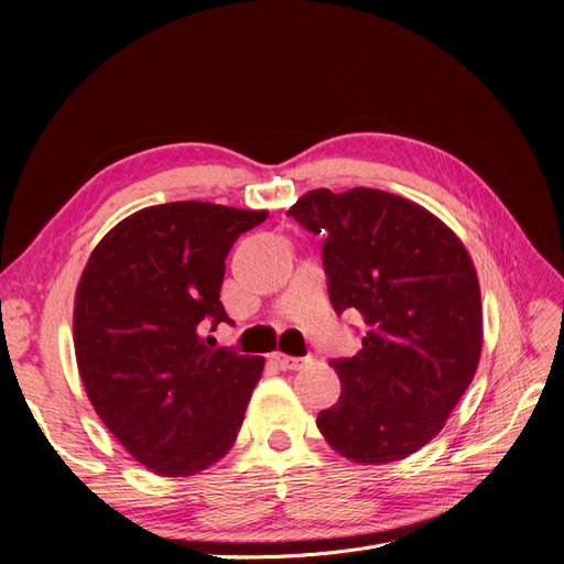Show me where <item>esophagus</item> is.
<instances>
[{
	"instance_id": "1",
	"label": "esophagus",
	"mask_w": 564,
	"mask_h": 564,
	"mask_svg": "<svg viewBox=\"0 0 564 564\" xmlns=\"http://www.w3.org/2000/svg\"><path fill=\"white\" fill-rule=\"evenodd\" d=\"M274 361L283 368V370H302L306 364H311V359H300V357H288V354L276 351Z\"/></svg>"
}]
</instances>
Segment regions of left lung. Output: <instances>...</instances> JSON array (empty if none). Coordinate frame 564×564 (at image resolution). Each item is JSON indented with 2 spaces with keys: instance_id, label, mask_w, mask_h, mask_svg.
Returning a JSON list of instances; mask_svg holds the SVG:
<instances>
[{
  "instance_id": "obj_1",
  "label": "left lung",
  "mask_w": 564,
  "mask_h": 564,
  "mask_svg": "<svg viewBox=\"0 0 564 564\" xmlns=\"http://www.w3.org/2000/svg\"><path fill=\"white\" fill-rule=\"evenodd\" d=\"M288 215L324 237L334 311L368 324L357 357L332 361L343 391L317 427L357 464L404 459L443 430L478 370L476 267L446 224L389 192L313 189Z\"/></svg>"
}]
</instances>
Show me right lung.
Masks as SVG:
<instances>
[{"label":"right lung","instance_id":"add662e5","mask_svg":"<svg viewBox=\"0 0 564 564\" xmlns=\"http://www.w3.org/2000/svg\"><path fill=\"white\" fill-rule=\"evenodd\" d=\"M264 210L175 200L116 224L88 258L73 311L79 377L105 427L145 468L196 476L237 438L262 357L213 347L237 237Z\"/></svg>","mask_w":564,"mask_h":564}]
</instances>
